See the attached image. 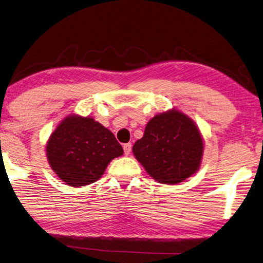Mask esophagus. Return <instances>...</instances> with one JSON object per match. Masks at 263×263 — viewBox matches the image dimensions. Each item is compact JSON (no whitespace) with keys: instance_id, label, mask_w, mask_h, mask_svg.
<instances>
[{"instance_id":"1","label":"esophagus","mask_w":263,"mask_h":263,"mask_svg":"<svg viewBox=\"0 0 263 263\" xmlns=\"http://www.w3.org/2000/svg\"><path fill=\"white\" fill-rule=\"evenodd\" d=\"M123 149H124V154L125 155H128L131 153V149H132V145L130 144V142H127V144H125L123 146Z\"/></svg>"}]
</instances>
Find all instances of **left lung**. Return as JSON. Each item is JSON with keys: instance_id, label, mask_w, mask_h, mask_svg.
I'll return each mask as SVG.
<instances>
[{"instance_id": "obj_1", "label": "left lung", "mask_w": 263, "mask_h": 263, "mask_svg": "<svg viewBox=\"0 0 263 263\" xmlns=\"http://www.w3.org/2000/svg\"><path fill=\"white\" fill-rule=\"evenodd\" d=\"M133 154L153 178L177 184L199 169L203 141L193 121L177 110L153 117Z\"/></svg>"}]
</instances>
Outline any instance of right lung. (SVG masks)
<instances>
[{
    "mask_svg": "<svg viewBox=\"0 0 263 263\" xmlns=\"http://www.w3.org/2000/svg\"><path fill=\"white\" fill-rule=\"evenodd\" d=\"M123 148L112 133L90 117L68 116L47 144L51 169L74 187L92 184L103 175Z\"/></svg>",
    "mask_w": 263,
    "mask_h": 263,
    "instance_id": "right-lung-1",
    "label": "right lung"
}]
</instances>
